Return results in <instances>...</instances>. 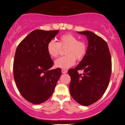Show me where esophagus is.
<instances>
[{"label":"esophagus","instance_id":"esophagus-1","mask_svg":"<svg viewBox=\"0 0 125 125\" xmlns=\"http://www.w3.org/2000/svg\"><path fill=\"white\" fill-rule=\"evenodd\" d=\"M62 73H67V71L66 70H65V69H62Z\"/></svg>","mask_w":125,"mask_h":125}]
</instances>
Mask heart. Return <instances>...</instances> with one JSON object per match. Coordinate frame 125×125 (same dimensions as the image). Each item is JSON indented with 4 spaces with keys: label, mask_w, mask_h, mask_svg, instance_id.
Listing matches in <instances>:
<instances>
[{
    "label": "heart",
    "mask_w": 125,
    "mask_h": 125,
    "mask_svg": "<svg viewBox=\"0 0 125 125\" xmlns=\"http://www.w3.org/2000/svg\"><path fill=\"white\" fill-rule=\"evenodd\" d=\"M66 56L58 58L54 62L55 66L59 68L68 69L73 66L76 59L81 61L85 56L87 52V45L84 42L79 41L78 38L71 33L62 35L59 42L52 40L47 44V51L52 58H56L61 52V48H66Z\"/></svg>",
    "instance_id": "heart-1"
}]
</instances>
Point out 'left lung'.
Here are the masks:
<instances>
[{
  "label": "left lung",
  "mask_w": 125,
  "mask_h": 125,
  "mask_svg": "<svg viewBox=\"0 0 125 125\" xmlns=\"http://www.w3.org/2000/svg\"><path fill=\"white\" fill-rule=\"evenodd\" d=\"M86 36L88 46L85 56L75 68L68 71L71 77L69 90L72 97L83 106L96 102L105 92L112 72V61L108 45L92 31H77ZM84 72L78 73V70Z\"/></svg>",
  "instance_id": "obj_1"
}]
</instances>
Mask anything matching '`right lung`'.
Instances as JSON below:
<instances>
[{"label": "right lung", "mask_w": 125, "mask_h": 125, "mask_svg": "<svg viewBox=\"0 0 125 125\" xmlns=\"http://www.w3.org/2000/svg\"><path fill=\"white\" fill-rule=\"evenodd\" d=\"M59 31H32L16 51L13 75L19 91L26 100L41 104L51 96L62 74L61 68L51 69L53 62L47 44Z\"/></svg>", "instance_id": "obj_1"}]
</instances>
